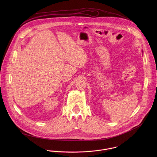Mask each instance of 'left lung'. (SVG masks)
I'll use <instances>...</instances> for the list:
<instances>
[{"label":"left lung","mask_w":157,"mask_h":157,"mask_svg":"<svg viewBox=\"0 0 157 157\" xmlns=\"http://www.w3.org/2000/svg\"><path fill=\"white\" fill-rule=\"evenodd\" d=\"M142 53H143V50H142Z\"/></svg>","instance_id":"1"}]
</instances>
